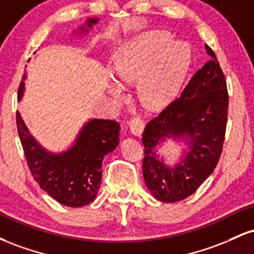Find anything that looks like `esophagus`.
<instances>
[{"instance_id":"1","label":"esophagus","mask_w":254,"mask_h":254,"mask_svg":"<svg viewBox=\"0 0 254 254\" xmlns=\"http://www.w3.org/2000/svg\"><path fill=\"white\" fill-rule=\"evenodd\" d=\"M129 127L130 131L133 133L135 136H141L142 131L144 129V122L142 121L141 118H132L129 121Z\"/></svg>"}]
</instances>
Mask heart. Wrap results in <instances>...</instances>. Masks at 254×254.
<instances>
[{
    "label": "heart",
    "mask_w": 254,
    "mask_h": 254,
    "mask_svg": "<svg viewBox=\"0 0 254 254\" xmlns=\"http://www.w3.org/2000/svg\"><path fill=\"white\" fill-rule=\"evenodd\" d=\"M191 64V52L167 32H148L116 57L111 74L118 83H137V97L150 110L164 107L179 89ZM115 94L117 86H111Z\"/></svg>",
    "instance_id": "1"
}]
</instances>
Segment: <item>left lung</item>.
Masks as SVG:
<instances>
[{
  "label": "left lung",
  "instance_id": "left-lung-1",
  "mask_svg": "<svg viewBox=\"0 0 254 254\" xmlns=\"http://www.w3.org/2000/svg\"><path fill=\"white\" fill-rule=\"evenodd\" d=\"M210 60L189 81L179 98L145 125L143 177L155 199L174 203L191 196L214 172L222 153L228 92L214 51ZM167 139L187 145L179 162L164 164L157 149Z\"/></svg>",
  "mask_w": 254,
  "mask_h": 254
}]
</instances>
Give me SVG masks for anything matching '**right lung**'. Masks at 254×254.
I'll use <instances>...</instances> for the list:
<instances>
[{"label":"right lung","mask_w":254,"mask_h":254,"mask_svg":"<svg viewBox=\"0 0 254 254\" xmlns=\"http://www.w3.org/2000/svg\"><path fill=\"white\" fill-rule=\"evenodd\" d=\"M98 17L87 19L76 33H88ZM26 74L17 90L21 100ZM16 125L25 157L33 179L55 200L65 206L78 208L95 199L101 182L103 160L119 144V124L111 119L92 118L83 125L74 143L66 150L52 153L31 135L17 111Z\"/></svg>","instance_id":"right-lung-1"}]
</instances>
